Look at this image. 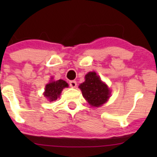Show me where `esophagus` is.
I'll return each mask as SVG.
<instances>
[{
	"label": "esophagus",
	"instance_id": "esophagus-1",
	"mask_svg": "<svg viewBox=\"0 0 157 157\" xmlns=\"http://www.w3.org/2000/svg\"><path fill=\"white\" fill-rule=\"evenodd\" d=\"M69 85L71 87L74 88L77 86V82H76V80H71V81H69Z\"/></svg>",
	"mask_w": 157,
	"mask_h": 157
}]
</instances>
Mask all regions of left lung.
Segmentation results:
<instances>
[{
    "instance_id": "1",
    "label": "left lung",
    "mask_w": 157,
    "mask_h": 157,
    "mask_svg": "<svg viewBox=\"0 0 157 157\" xmlns=\"http://www.w3.org/2000/svg\"><path fill=\"white\" fill-rule=\"evenodd\" d=\"M85 81L79 86L83 97L92 106H100L108 100L110 90L95 72H89Z\"/></svg>"
}]
</instances>
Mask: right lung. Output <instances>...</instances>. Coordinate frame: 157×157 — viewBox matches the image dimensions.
Returning <instances> with one entry per match:
<instances>
[{"mask_svg": "<svg viewBox=\"0 0 157 157\" xmlns=\"http://www.w3.org/2000/svg\"><path fill=\"white\" fill-rule=\"evenodd\" d=\"M67 86H68V84L63 80L52 81L48 83L45 86L44 96H46L50 102L56 100L58 97H59L63 89Z\"/></svg>", "mask_w": 157, "mask_h": 157, "instance_id": "add662e5", "label": "right lung"}]
</instances>
